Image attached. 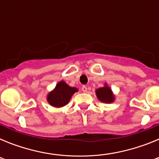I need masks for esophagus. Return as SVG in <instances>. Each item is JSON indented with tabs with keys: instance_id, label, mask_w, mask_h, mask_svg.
<instances>
[{
	"instance_id": "1",
	"label": "esophagus",
	"mask_w": 159,
	"mask_h": 159,
	"mask_svg": "<svg viewBox=\"0 0 159 159\" xmlns=\"http://www.w3.org/2000/svg\"><path fill=\"white\" fill-rule=\"evenodd\" d=\"M82 91H83V92H84V93L88 92V88H87V87L86 86H83L82 87Z\"/></svg>"
}]
</instances>
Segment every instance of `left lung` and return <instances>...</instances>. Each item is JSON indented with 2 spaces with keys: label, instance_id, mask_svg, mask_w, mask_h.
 Returning <instances> with one entry per match:
<instances>
[{
  "label": "left lung",
  "instance_id": "8db88e82",
  "mask_svg": "<svg viewBox=\"0 0 159 159\" xmlns=\"http://www.w3.org/2000/svg\"><path fill=\"white\" fill-rule=\"evenodd\" d=\"M95 95L100 102L104 103H111L116 100V95L107 83H104L103 87L95 90Z\"/></svg>",
  "mask_w": 159,
  "mask_h": 159
}]
</instances>
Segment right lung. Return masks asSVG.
<instances>
[{"instance_id": "1", "label": "right lung", "mask_w": 159, "mask_h": 159, "mask_svg": "<svg viewBox=\"0 0 159 159\" xmlns=\"http://www.w3.org/2000/svg\"><path fill=\"white\" fill-rule=\"evenodd\" d=\"M79 90L71 87L64 80L58 82L53 90L47 95V101L52 107L56 108L63 107L69 102L72 96Z\"/></svg>"}]
</instances>
